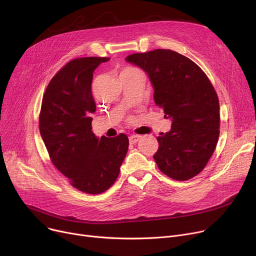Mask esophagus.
I'll list each match as a JSON object with an SVG mask.
<instances>
[{
    "mask_svg": "<svg viewBox=\"0 0 256 256\" xmlns=\"http://www.w3.org/2000/svg\"><path fill=\"white\" fill-rule=\"evenodd\" d=\"M140 138H141V136L132 135V136L130 137V144H135V143H137V142L140 140Z\"/></svg>",
    "mask_w": 256,
    "mask_h": 256,
    "instance_id": "esophagus-1",
    "label": "esophagus"
}]
</instances>
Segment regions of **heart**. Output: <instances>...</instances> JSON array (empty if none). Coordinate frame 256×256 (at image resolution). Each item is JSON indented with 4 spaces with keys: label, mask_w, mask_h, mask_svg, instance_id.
Masks as SVG:
<instances>
[{
    "label": "heart",
    "mask_w": 256,
    "mask_h": 256,
    "mask_svg": "<svg viewBox=\"0 0 256 256\" xmlns=\"http://www.w3.org/2000/svg\"><path fill=\"white\" fill-rule=\"evenodd\" d=\"M138 72H140L136 68H132V67H126V68H124V70H121V72L119 74V78L120 76H132V74H136Z\"/></svg>",
    "instance_id": "heart-1"
}]
</instances>
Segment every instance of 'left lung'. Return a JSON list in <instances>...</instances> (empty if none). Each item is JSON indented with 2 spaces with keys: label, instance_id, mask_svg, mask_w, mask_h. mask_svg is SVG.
<instances>
[{
  "label": "left lung",
  "instance_id": "1",
  "mask_svg": "<svg viewBox=\"0 0 256 256\" xmlns=\"http://www.w3.org/2000/svg\"><path fill=\"white\" fill-rule=\"evenodd\" d=\"M126 61L148 74L156 106L172 121L171 130L158 137V167L173 180L194 178L208 164L220 134L219 100L208 78L171 50L132 54Z\"/></svg>",
  "mask_w": 256,
  "mask_h": 256
}]
</instances>
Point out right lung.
Returning <instances> with one entry per match:
<instances>
[{"label": "right lung", "mask_w": 256, "mask_h": 256, "mask_svg": "<svg viewBox=\"0 0 256 256\" xmlns=\"http://www.w3.org/2000/svg\"><path fill=\"white\" fill-rule=\"evenodd\" d=\"M109 59L85 57L67 63L48 83L39 116L52 164L76 189L88 194H100L115 182L128 150L124 134L100 139L92 132L93 72Z\"/></svg>", "instance_id": "add662e5"}]
</instances>
